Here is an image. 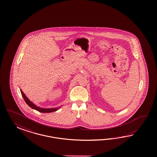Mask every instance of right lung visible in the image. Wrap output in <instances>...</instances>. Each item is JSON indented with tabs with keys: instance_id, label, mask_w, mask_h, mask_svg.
Instances as JSON below:
<instances>
[{
	"instance_id": "add662e5",
	"label": "right lung",
	"mask_w": 157,
	"mask_h": 157,
	"mask_svg": "<svg viewBox=\"0 0 157 157\" xmlns=\"http://www.w3.org/2000/svg\"><path fill=\"white\" fill-rule=\"evenodd\" d=\"M21 90V94L22 95V97L24 98L25 101L26 102V103L28 105L30 108H32L33 109L36 110H37L38 112H42V113H51V112L56 111V110H57L61 107V106H60V107H57V108H40L38 106H37L36 105H35L32 101H30V100H29L28 97L25 95V94H24V92L22 91L21 90Z\"/></svg>"
}]
</instances>
